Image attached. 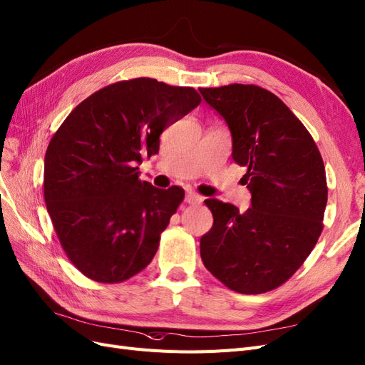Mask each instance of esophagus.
I'll use <instances>...</instances> for the list:
<instances>
[{
  "label": "esophagus",
  "mask_w": 365,
  "mask_h": 365,
  "mask_svg": "<svg viewBox=\"0 0 365 365\" xmlns=\"http://www.w3.org/2000/svg\"><path fill=\"white\" fill-rule=\"evenodd\" d=\"M187 204H200L202 201V197L197 195V193H193V192H189L185 195V200H184Z\"/></svg>",
  "instance_id": "obj_1"
}]
</instances>
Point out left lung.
I'll use <instances>...</instances> for the list:
<instances>
[{"instance_id": "8db88e82", "label": "left lung", "mask_w": 365, "mask_h": 365, "mask_svg": "<svg viewBox=\"0 0 365 365\" xmlns=\"http://www.w3.org/2000/svg\"><path fill=\"white\" fill-rule=\"evenodd\" d=\"M225 120L235 163L247 168V212L205 200L213 227L201 237L205 268L239 294L279 288L302 267L323 230L324 163L314 138L280 98L256 85L200 88Z\"/></svg>"}]
</instances>
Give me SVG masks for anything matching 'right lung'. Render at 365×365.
Segmentation results:
<instances>
[{
    "label": "right lung",
    "instance_id": "add662e5",
    "mask_svg": "<svg viewBox=\"0 0 365 365\" xmlns=\"http://www.w3.org/2000/svg\"><path fill=\"white\" fill-rule=\"evenodd\" d=\"M200 103L190 86L138 77L85 98L53 135L43 197L63 251L88 279L118 283L152 262L184 190L141 181L137 165Z\"/></svg>",
    "mask_w": 365,
    "mask_h": 365
}]
</instances>
